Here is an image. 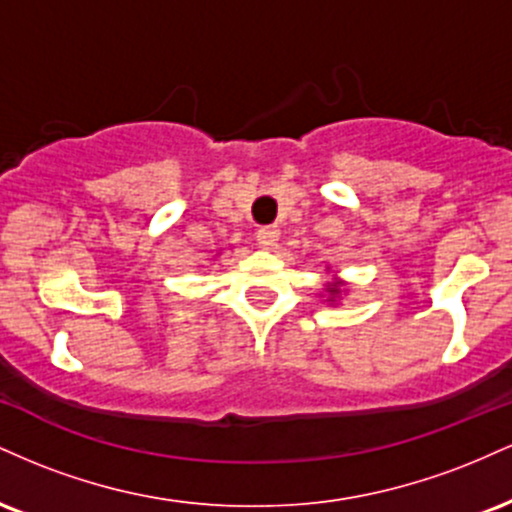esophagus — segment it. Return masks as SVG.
Returning a JSON list of instances; mask_svg holds the SVG:
<instances>
[{"mask_svg":"<svg viewBox=\"0 0 512 512\" xmlns=\"http://www.w3.org/2000/svg\"><path fill=\"white\" fill-rule=\"evenodd\" d=\"M276 240H279V228L276 226H262L260 231H257V243H260L262 248H274Z\"/></svg>","mask_w":512,"mask_h":512,"instance_id":"34e87169","label":"esophagus"}]
</instances>
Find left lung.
I'll use <instances>...</instances> for the list:
<instances>
[{
  "label": "left lung",
  "instance_id": "1",
  "mask_svg": "<svg viewBox=\"0 0 512 512\" xmlns=\"http://www.w3.org/2000/svg\"><path fill=\"white\" fill-rule=\"evenodd\" d=\"M339 286H342V284H339V281H334V284L327 286V291H330V296H332V298L337 296V293H342V291H339Z\"/></svg>",
  "mask_w": 512,
  "mask_h": 512
}]
</instances>
